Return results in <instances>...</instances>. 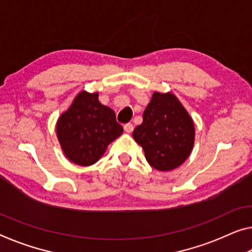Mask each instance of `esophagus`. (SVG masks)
<instances>
[{"instance_id": "1", "label": "esophagus", "mask_w": 252, "mask_h": 252, "mask_svg": "<svg viewBox=\"0 0 252 252\" xmlns=\"http://www.w3.org/2000/svg\"><path fill=\"white\" fill-rule=\"evenodd\" d=\"M124 129H125V131L126 133H131V131H133V129H134V126H133V124H130V123H128V124H126L125 126H124Z\"/></svg>"}]
</instances>
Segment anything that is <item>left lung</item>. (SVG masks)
I'll list each match as a JSON object with an SVG mask.
<instances>
[{
	"label": "left lung",
	"mask_w": 252,
	"mask_h": 252,
	"mask_svg": "<svg viewBox=\"0 0 252 252\" xmlns=\"http://www.w3.org/2000/svg\"><path fill=\"white\" fill-rule=\"evenodd\" d=\"M145 158L158 171H171L190 156L195 143L193 121L171 92L152 95L143 113V123L133 131Z\"/></svg>",
	"instance_id": "obj_1"
}]
</instances>
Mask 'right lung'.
Returning a JSON list of instances; mask_svg holds the SVG:
<instances>
[{"label":"right lung","instance_id":"add662e5","mask_svg":"<svg viewBox=\"0 0 252 252\" xmlns=\"http://www.w3.org/2000/svg\"><path fill=\"white\" fill-rule=\"evenodd\" d=\"M98 92H79L56 123V135L64 156L81 166L94 164L108 145L123 134L113 109L103 106Z\"/></svg>","mask_w":252,"mask_h":252}]
</instances>
